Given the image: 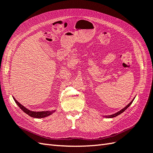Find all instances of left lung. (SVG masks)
<instances>
[{"label":"left lung","mask_w":153,"mask_h":153,"mask_svg":"<svg viewBox=\"0 0 153 153\" xmlns=\"http://www.w3.org/2000/svg\"><path fill=\"white\" fill-rule=\"evenodd\" d=\"M134 99H133L131 101L129 102L128 105H127L126 107H124V108H123V109H122L121 110H120L119 112H116V113H115V114H112V115H110V116H105V117H106V118H114V117H116V116H118L119 114H122L123 112H124L125 110L128 108V107L130 106L131 105V103L133 102V101H134Z\"/></svg>","instance_id":"1"}]
</instances>
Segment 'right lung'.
Segmentation results:
<instances>
[{"mask_svg": "<svg viewBox=\"0 0 153 153\" xmlns=\"http://www.w3.org/2000/svg\"><path fill=\"white\" fill-rule=\"evenodd\" d=\"M13 99H14L16 103L17 104L18 106L23 110V111H24L25 113H26L27 115L30 116L31 117H33V118H45V117H47L48 116L51 115L52 114H53L55 112V110H51V111H42V112L31 111V110H28L27 108H25V107H24V106L22 105L20 103L18 102L17 100L15 99V98H14V97H13Z\"/></svg>", "mask_w": 153, "mask_h": 153, "instance_id": "obj_1", "label": "right lung"}]
</instances>
